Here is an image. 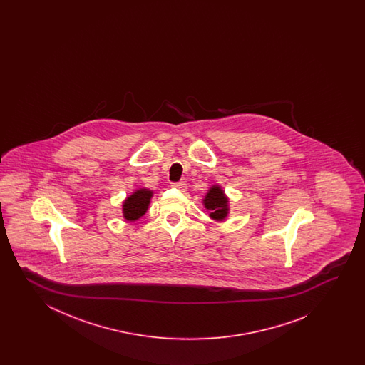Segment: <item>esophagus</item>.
<instances>
[{
  "instance_id": "34e87169",
  "label": "esophagus",
  "mask_w": 365,
  "mask_h": 365,
  "mask_svg": "<svg viewBox=\"0 0 365 365\" xmlns=\"http://www.w3.org/2000/svg\"><path fill=\"white\" fill-rule=\"evenodd\" d=\"M172 186L175 187V189H179L181 192H185L186 190V184L184 181H179V182H173Z\"/></svg>"
}]
</instances>
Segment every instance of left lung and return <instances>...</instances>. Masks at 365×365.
Listing matches in <instances>:
<instances>
[{"label":"left lung","instance_id":"left-lung-1","mask_svg":"<svg viewBox=\"0 0 365 365\" xmlns=\"http://www.w3.org/2000/svg\"><path fill=\"white\" fill-rule=\"evenodd\" d=\"M203 205L206 209L210 210V217L215 220H223L228 214V198L225 197V192L220 186L214 185L210 187L206 194Z\"/></svg>","mask_w":365,"mask_h":365}]
</instances>
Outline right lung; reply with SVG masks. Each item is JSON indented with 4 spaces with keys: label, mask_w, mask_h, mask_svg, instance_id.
Returning <instances> with one entry per match:
<instances>
[{
    "label": "right lung",
    "mask_w": 365,
    "mask_h": 365,
    "mask_svg": "<svg viewBox=\"0 0 365 365\" xmlns=\"http://www.w3.org/2000/svg\"><path fill=\"white\" fill-rule=\"evenodd\" d=\"M153 192L148 189H140L128 197L123 205V212L126 220H137L148 211V203Z\"/></svg>",
    "instance_id": "obj_1"
}]
</instances>
